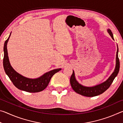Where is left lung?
<instances>
[{
  "mask_svg": "<svg viewBox=\"0 0 123 123\" xmlns=\"http://www.w3.org/2000/svg\"><path fill=\"white\" fill-rule=\"evenodd\" d=\"M108 32L109 33L110 36H111L112 39H114L113 34L110 29L107 30ZM118 48V46H117ZM120 68V62L119 58H118V48L117 49V51L116 54V68L113 73L112 74L110 78L101 84L98 85L94 87H85L82 85L79 84L75 78L74 72L73 71V74L70 79V83L71 86L73 90L78 93L79 94L84 95L85 97H92L97 96L103 93L104 92L106 91L109 88L113 82L114 79L117 75L119 70Z\"/></svg>",
  "mask_w": 123,
  "mask_h": 123,
  "instance_id": "8db88e82",
  "label": "left lung"
}]
</instances>
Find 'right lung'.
I'll return each mask as SVG.
<instances>
[{
	"mask_svg": "<svg viewBox=\"0 0 123 123\" xmlns=\"http://www.w3.org/2000/svg\"><path fill=\"white\" fill-rule=\"evenodd\" d=\"M11 35V34H10ZM9 38L4 43L3 59V66L6 74L7 75L13 84L20 90L28 92L30 93H36L42 91L48 86L50 79L54 74L61 70L59 69H54L43 75L37 79H29L18 74L14 70L10 63L7 50V44Z\"/></svg>",
	"mask_w": 123,
	"mask_h": 123,
	"instance_id": "1",
	"label": "right lung"
}]
</instances>
